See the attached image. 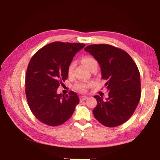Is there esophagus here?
Listing matches in <instances>:
<instances>
[{
  "instance_id": "esophagus-1",
  "label": "esophagus",
  "mask_w": 160,
  "mask_h": 160,
  "mask_svg": "<svg viewBox=\"0 0 160 160\" xmlns=\"http://www.w3.org/2000/svg\"><path fill=\"white\" fill-rule=\"evenodd\" d=\"M88 97H86V96H80L79 99H80V101H81V102H82V101H83L86 100V99H88Z\"/></svg>"
}]
</instances>
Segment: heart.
I'll return each mask as SVG.
<instances>
[{
  "mask_svg": "<svg viewBox=\"0 0 160 160\" xmlns=\"http://www.w3.org/2000/svg\"><path fill=\"white\" fill-rule=\"evenodd\" d=\"M82 64H83L86 68H88L89 70L92 67L97 66L98 65V62H97L96 59L95 58L91 56H84L81 58V60ZM75 62L74 61H72L69 64L68 69H67V73L69 76L72 75V72H73V69L75 68ZM93 85V81L90 82H79V83H77L75 85V89L81 93H85V92L88 91V89L90 88Z\"/></svg>",
  "mask_w": 160,
  "mask_h": 160,
  "instance_id": "heart-1",
  "label": "heart"
}]
</instances>
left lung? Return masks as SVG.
<instances>
[{
	"label": "left lung",
	"instance_id": "obj_1",
	"mask_svg": "<svg viewBox=\"0 0 160 160\" xmlns=\"http://www.w3.org/2000/svg\"><path fill=\"white\" fill-rule=\"evenodd\" d=\"M98 61L109 98L95 95L98 104L93 111L95 119L106 127L114 128L126 122L133 115L141 98V81L136 64L127 52L110 45L85 47Z\"/></svg>",
	"mask_w": 160,
	"mask_h": 160
}]
</instances>
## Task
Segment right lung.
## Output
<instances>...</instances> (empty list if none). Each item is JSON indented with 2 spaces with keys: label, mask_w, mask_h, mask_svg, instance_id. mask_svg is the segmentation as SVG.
<instances>
[{
  "label": "right lung",
  "mask_w": 160,
  "mask_h": 160,
  "mask_svg": "<svg viewBox=\"0 0 160 160\" xmlns=\"http://www.w3.org/2000/svg\"><path fill=\"white\" fill-rule=\"evenodd\" d=\"M83 43L54 42L38 50L28 63L25 77L28 105L35 117L49 126H58L73 113L79 99L70 91L57 94L60 84L67 79V69Z\"/></svg>",
  "instance_id": "obj_1"
}]
</instances>
